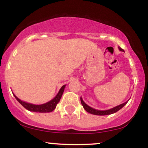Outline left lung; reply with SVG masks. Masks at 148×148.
I'll use <instances>...</instances> for the list:
<instances>
[{
	"label": "left lung",
	"instance_id": "8db88e82",
	"mask_svg": "<svg viewBox=\"0 0 148 148\" xmlns=\"http://www.w3.org/2000/svg\"><path fill=\"white\" fill-rule=\"evenodd\" d=\"M119 50L121 51H124V50L122 48H120V47H118ZM81 104L83 105V106H84V109L86 110V111L88 112V113H91V114H93V115H110V114H113V113H116L117 111H118L119 110L121 109L123 107L125 106L126 103L128 102V101H126V102L122 103V104H120L119 106H117L114 107V108H111V109L109 110H106V111H99V110H96L95 109V108H92V107L88 106L87 104H86V103L84 102V101H83L82 98L81 97Z\"/></svg>",
	"mask_w": 148,
	"mask_h": 148
}]
</instances>
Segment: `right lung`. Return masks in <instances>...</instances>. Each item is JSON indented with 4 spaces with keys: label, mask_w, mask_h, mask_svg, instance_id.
I'll return each mask as SVG.
<instances>
[{
    "label": "right lung",
    "mask_w": 148,
    "mask_h": 148,
    "mask_svg": "<svg viewBox=\"0 0 148 148\" xmlns=\"http://www.w3.org/2000/svg\"><path fill=\"white\" fill-rule=\"evenodd\" d=\"M64 88H65V85L62 86V88H60V90H59L57 95L53 99L51 100V101H49V102L40 105H35L32 104V103L25 102V101H21V99H19L18 97H16L14 95V96L18 102L21 103L25 108L28 110V111L33 112H39V113H49V112H51L55 109L58 103L60 101L61 97H62V93H63L64 92Z\"/></svg>",
    "instance_id": "right-lung-1"
}]
</instances>
